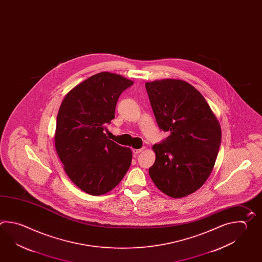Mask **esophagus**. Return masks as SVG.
<instances>
[{
  "mask_svg": "<svg viewBox=\"0 0 262 262\" xmlns=\"http://www.w3.org/2000/svg\"><path fill=\"white\" fill-rule=\"evenodd\" d=\"M144 149V147H142V148H140V149H134L133 150V152H134V155H137V154H139L141 153L143 150Z\"/></svg>",
  "mask_w": 262,
  "mask_h": 262,
  "instance_id": "obj_1",
  "label": "esophagus"
}]
</instances>
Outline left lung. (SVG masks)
Returning a JSON list of instances; mask_svg holds the SVG:
<instances>
[{"instance_id": "obj_1", "label": "left lung", "mask_w": 262, "mask_h": 262, "mask_svg": "<svg viewBox=\"0 0 262 262\" xmlns=\"http://www.w3.org/2000/svg\"><path fill=\"white\" fill-rule=\"evenodd\" d=\"M160 129L170 135L153 145L149 176L171 198H183L203 186L214 168L221 143L217 118L203 95L187 82L162 79L145 83Z\"/></svg>"}]
</instances>
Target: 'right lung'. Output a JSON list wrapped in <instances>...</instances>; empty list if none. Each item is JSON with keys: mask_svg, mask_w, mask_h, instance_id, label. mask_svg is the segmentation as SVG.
<instances>
[{"mask_svg": "<svg viewBox=\"0 0 262 262\" xmlns=\"http://www.w3.org/2000/svg\"><path fill=\"white\" fill-rule=\"evenodd\" d=\"M134 84L108 72L92 75L69 91L59 107L55 147L64 171L77 187L98 196L122 180L133 153L107 138L120 94Z\"/></svg>", "mask_w": 262, "mask_h": 262, "instance_id": "1", "label": "right lung"}]
</instances>
